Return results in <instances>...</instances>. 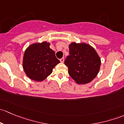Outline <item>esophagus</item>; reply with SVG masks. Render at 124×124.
Masks as SVG:
<instances>
[{
	"mask_svg": "<svg viewBox=\"0 0 124 124\" xmlns=\"http://www.w3.org/2000/svg\"><path fill=\"white\" fill-rule=\"evenodd\" d=\"M60 61H61V62H62V63H63V62H64V58H63V57L61 58V59H60Z\"/></svg>",
	"mask_w": 124,
	"mask_h": 124,
	"instance_id": "34e87169",
	"label": "esophagus"
}]
</instances>
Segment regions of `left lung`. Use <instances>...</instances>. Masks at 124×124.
Instances as JSON below:
<instances>
[{
  "instance_id": "left-lung-1",
  "label": "left lung",
  "mask_w": 124,
  "mask_h": 124,
  "mask_svg": "<svg viewBox=\"0 0 124 124\" xmlns=\"http://www.w3.org/2000/svg\"><path fill=\"white\" fill-rule=\"evenodd\" d=\"M70 55L65 61L68 74L78 85L92 82L98 75L101 59L93 47L88 44L71 42L69 45Z\"/></svg>"
}]
</instances>
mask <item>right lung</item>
Returning a JSON list of instances; mask_svg holds the SVG:
<instances>
[{"label": "right lung", "instance_id": "right-lung-1", "mask_svg": "<svg viewBox=\"0 0 124 124\" xmlns=\"http://www.w3.org/2000/svg\"><path fill=\"white\" fill-rule=\"evenodd\" d=\"M47 41L31 44L25 50L23 68L26 76L36 82L44 80L53 72L55 66L60 63L55 52L50 48Z\"/></svg>", "mask_w": 124, "mask_h": 124}]
</instances>
